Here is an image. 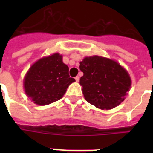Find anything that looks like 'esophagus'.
Masks as SVG:
<instances>
[{
    "mask_svg": "<svg viewBox=\"0 0 153 153\" xmlns=\"http://www.w3.org/2000/svg\"><path fill=\"white\" fill-rule=\"evenodd\" d=\"M74 79H75V81L76 82H79V76H76L75 78H74Z\"/></svg>",
    "mask_w": 153,
    "mask_h": 153,
    "instance_id": "esophagus-1",
    "label": "esophagus"
}]
</instances>
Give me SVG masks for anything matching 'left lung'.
I'll use <instances>...</instances> for the list:
<instances>
[{"label": "left lung", "instance_id": "left-lung-1", "mask_svg": "<svg viewBox=\"0 0 153 153\" xmlns=\"http://www.w3.org/2000/svg\"><path fill=\"white\" fill-rule=\"evenodd\" d=\"M82 93L89 103L98 109H110L125 99L131 86L128 72L114 60L97 55L80 62Z\"/></svg>", "mask_w": 153, "mask_h": 153}]
</instances>
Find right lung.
<instances>
[{
  "instance_id": "obj_1",
  "label": "right lung",
  "mask_w": 153,
  "mask_h": 153,
  "mask_svg": "<svg viewBox=\"0 0 153 153\" xmlns=\"http://www.w3.org/2000/svg\"><path fill=\"white\" fill-rule=\"evenodd\" d=\"M75 79L69 75V67L58 53L35 62L25 78V93L34 103L46 105L59 100Z\"/></svg>"
}]
</instances>
